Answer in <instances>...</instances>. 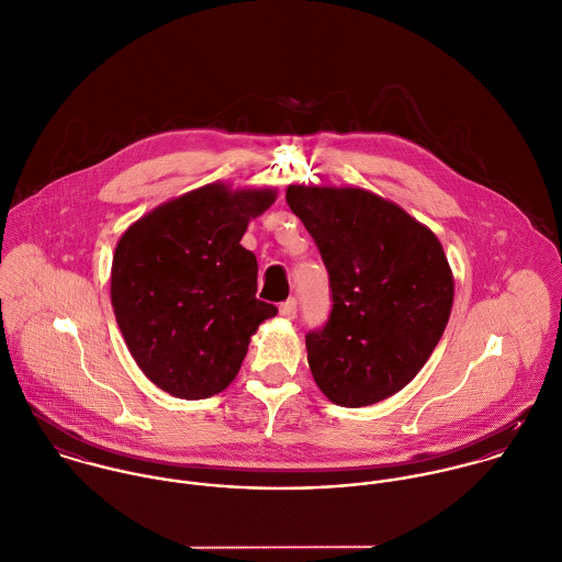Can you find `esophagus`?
I'll use <instances>...</instances> for the list:
<instances>
[{"label": "esophagus", "instance_id": "34e87169", "mask_svg": "<svg viewBox=\"0 0 562 562\" xmlns=\"http://www.w3.org/2000/svg\"><path fill=\"white\" fill-rule=\"evenodd\" d=\"M280 315H282L284 319H295V315H297V302H295V297H291V300H286V302L280 304Z\"/></svg>", "mask_w": 562, "mask_h": 562}]
</instances>
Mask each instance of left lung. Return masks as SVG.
<instances>
[{
  "mask_svg": "<svg viewBox=\"0 0 562 562\" xmlns=\"http://www.w3.org/2000/svg\"><path fill=\"white\" fill-rule=\"evenodd\" d=\"M330 276L333 311L306 335L317 386L358 408L402 391L448 326L453 278L435 232L364 189L291 184Z\"/></svg>",
  "mask_w": 562,
  "mask_h": 562,
  "instance_id": "left-lung-1",
  "label": "left lung"
}]
</instances>
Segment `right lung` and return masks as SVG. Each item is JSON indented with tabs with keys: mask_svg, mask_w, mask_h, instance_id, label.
Returning <instances> with one entry per match:
<instances>
[{
	"mask_svg": "<svg viewBox=\"0 0 562 562\" xmlns=\"http://www.w3.org/2000/svg\"><path fill=\"white\" fill-rule=\"evenodd\" d=\"M271 189L206 184L130 225L116 243L111 300L140 371L165 393L204 400L236 378L258 326L278 315L256 300L258 262L240 245Z\"/></svg>",
	"mask_w": 562,
	"mask_h": 562,
	"instance_id": "add662e5",
	"label": "right lung"
}]
</instances>
